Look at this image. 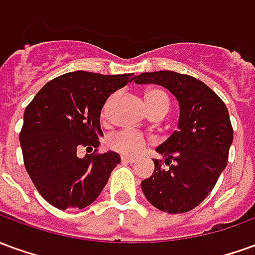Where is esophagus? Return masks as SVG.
<instances>
[{
	"label": "esophagus",
	"instance_id": "obj_1",
	"mask_svg": "<svg viewBox=\"0 0 255 255\" xmlns=\"http://www.w3.org/2000/svg\"><path fill=\"white\" fill-rule=\"evenodd\" d=\"M122 161L126 162V164H132V162H135V158L133 157H127V155H122Z\"/></svg>",
	"mask_w": 255,
	"mask_h": 255
}]
</instances>
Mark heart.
<instances>
[{"instance_id": "heart-1", "label": "heart", "mask_w": 255, "mask_h": 255, "mask_svg": "<svg viewBox=\"0 0 255 255\" xmlns=\"http://www.w3.org/2000/svg\"><path fill=\"white\" fill-rule=\"evenodd\" d=\"M111 102L112 98L108 101V104L102 109V116L104 117L108 113ZM144 102H146V106H147L150 113L157 111V109H161V108L168 109V106H169L168 95H166L165 91L160 89L147 90L144 93ZM146 144H147V140L143 135L135 132V131H129V129H122V131L113 132L108 138V146L112 150L126 155H138L144 149Z\"/></svg>"}]
</instances>
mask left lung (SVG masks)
I'll use <instances>...</instances> for the list:
<instances>
[{"label": "left lung", "mask_w": 255, "mask_h": 255, "mask_svg": "<svg viewBox=\"0 0 255 255\" xmlns=\"http://www.w3.org/2000/svg\"><path fill=\"white\" fill-rule=\"evenodd\" d=\"M133 82L165 87L180 106L179 129L155 149L165 160H153L154 172L142 182V191L162 212H190L213 190L228 162L234 139L228 109L213 90L190 75L143 72Z\"/></svg>", "instance_id": "left-lung-1"}]
</instances>
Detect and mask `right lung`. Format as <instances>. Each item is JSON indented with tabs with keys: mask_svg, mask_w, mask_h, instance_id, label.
Segmentation results:
<instances>
[{
	"mask_svg": "<svg viewBox=\"0 0 255 255\" xmlns=\"http://www.w3.org/2000/svg\"><path fill=\"white\" fill-rule=\"evenodd\" d=\"M133 80V73H64L42 87L24 112L20 144L35 188L52 206L83 209L94 202L120 162L115 151L76 154L98 147L106 100Z\"/></svg>",
	"mask_w": 255,
	"mask_h": 255,
	"instance_id": "obj_1",
	"label": "right lung"
}]
</instances>
